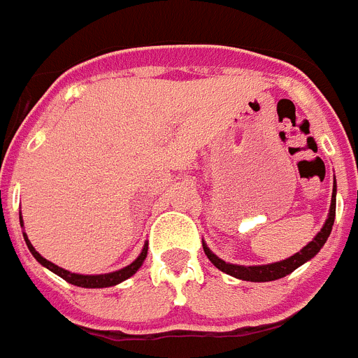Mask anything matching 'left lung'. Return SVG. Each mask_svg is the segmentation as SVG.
Instances as JSON below:
<instances>
[{
    "label": "left lung",
    "instance_id": "1",
    "mask_svg": "<svg viewBox=\"0 0 358 358\" xmlns=\"http://www.w3.org/2000/svg\"><path fill=\"white\" fill-rule=\"evenodd\" d=\"M335 194H337V189L334 188V194H331V202H330V213H328L327 222L322 224L321 231L314 236L312 242L306 243L301 251L292 255L290 258H287V260L274 262V264H267V265H236V264H227V262L220 260V258H218V256L215 255V252L211 251L204 242H202V248H204V252H206V256L210 258L211 264H213L218 271H222V273L229 274V276L233 278H238V280L264 283V281H274V280H280V278H285L287 274L294 273L297 267H301L303 264L312 260V258L321 251L322 245L327 243L328 236H330L331 233V226H334V220H335Z\"/></svg>",
    "mask_w": 358,
    "mask_h": 358
}]
</instances>
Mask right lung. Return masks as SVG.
Here are the masks:
<instances>
[{
	"label": "right lung",
	"mask_w": 358,
	"mask_h": 358,
	"mask_svg": "<svg viewBox=\"0 0 358 358\" xmlns=\"http://www.w3.org/2000/svg\"><path fill=\"white\" fill-rule=\"evenodd\" d=\"M21 227H23V217H21ZM24 236V242H27L28 249H30V252L34 255V258H36L37 262H39L43 267H46L48 271H52V273H55L57 276H61L62 280H66L68 283H71V285H77V287H84V289H103V287H113V285H118V283H122V281L129 280V278L132 276V274L138 273V268L143 265L145 258H147V251H148V243H145L143 249H141L140 256L136 258L134 262H132L131 265H127V267L120 268V271H115V273H107V274H77V273H69V271H66V268L59 267V265L52 264V262H48L46 258H43V256L39 255V252L36 251V248L31 245V242L28 240L27 233H23Z\"/></svg>",
	"instance_id": "1"
}]
</instances>
